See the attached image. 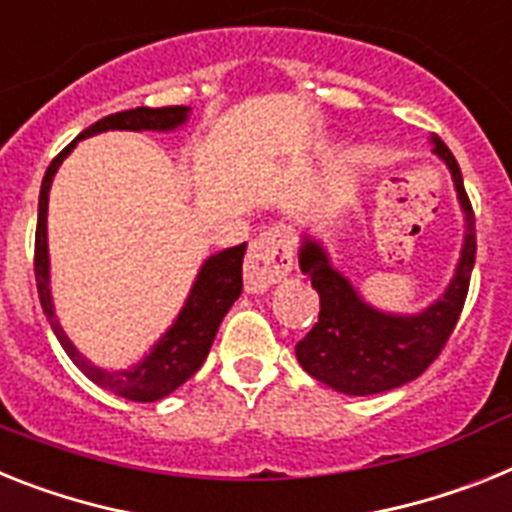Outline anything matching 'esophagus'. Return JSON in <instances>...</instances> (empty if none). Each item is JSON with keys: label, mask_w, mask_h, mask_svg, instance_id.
<instances>
[{"label": "esophagus", "mask_w": 512, "mask_h": 512, "mask_svg": "<svg viewBox=\"0 0 512 512\" xmlns=\"http://www.w3.org/2000/svg\"><path fill=\"white\" fill-rule=\"evenodd\" d=\"M291 265V236L283 229H268L249 244L244 260V286L249 294H263L283 276H289Z\"/></svg>", "instance_id": "esophagus-1"}]
</instances>
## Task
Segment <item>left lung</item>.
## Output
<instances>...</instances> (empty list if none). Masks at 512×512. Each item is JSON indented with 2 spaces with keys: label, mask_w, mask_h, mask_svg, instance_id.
<instances>
[{
  "label": "left lung",
  "mask_w": 512,
  "mask_h": 512,
  "mask_svg": "<svg viewBox=\"0 0 512 512\" xmlns=\"http://www.w3.org/2000/svg\"><path fill=\"white\" fill-rule=\"evenodd\" d=\"M429 143L453 176L463 210V244L450 283L422 312H385L372 307L333 265L328 247L317 236L304 231L299 242V268L312 278L320 294V317L304 341L296 343V359L307 375L343 395L385 393L416 380L448 343L466 302L476 260L474 210L448 145L437 135L429 137Z\"/></svg>",
  "instance_id": "obj_1"
}]
</instances>
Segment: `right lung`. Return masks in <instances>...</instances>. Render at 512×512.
Instances as JSON below:
<instances>
[{"label": "right lung", "mask_w": 512, "mask_h": 512, "mask_svg": "<svg viewBox=\"0 0 512 512\" xmlns=\"http://www.w3.org/2000/svg\"><path fill=\"white\" fill-rule=\"evenodd\" d=\"M190 106H166V109H140L119 111L109 117L98 119L90 124L88 130L72 140L67 148L59 153L51 166L46 169L44 182H41V195H38V226H36V286L38 299L44 307V315L49 320L51 330L62 349L67 351L75 367L83 372L88 380H93L98 388L109 390L114 395H122L127 401L137 403H153L174 393L179 385L190 380L197 369L203 367L205 356H208L213 338L218 333V325L223 322L231 304L242 294V260L247 252V244L229 247L223 252L210 255L200 270H197L195 283H192L190 294L184 299L182 309L176 320L171 322L166 333L150 346L148 354L132 367L124 369H103L90 362L88 356L77 351L75 343L67 338L62 322L54 309L51 299V263H49V229H46V216H49V190L59 166L70 156L75 145L85 137H93L98 132L109 130H127V132H174L187 124L190 119Z\"/></svg>", "instance_id": "1"}]
</instances>
